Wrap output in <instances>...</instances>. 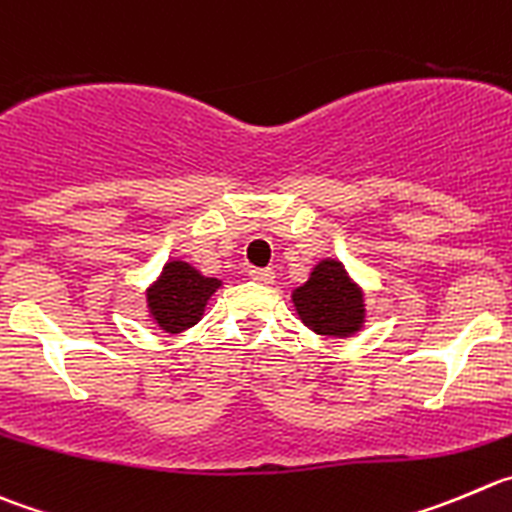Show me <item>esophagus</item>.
Wrapping results in <instances>:
<instances>
[{"instance_id": "esophagus-1", "label": "esophagus", "mask_w": 512, "mask_h": 512, "mask_svg": "<svg viewBox=\"0 0 512 512\" xmlns=\"http://www.w3.org/2000/svg\"><path fill=\"white\" fill-rule=\"evenodd\" d=\"M248 276H251L256 284H274V279H276L274 269H251L248 271Z\"/></svg>"}]
</instances>
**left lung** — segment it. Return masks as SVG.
Returning a JSON list of instances; mask_svg holds the SVG:
<instances>
[{
	"label": "left lung",
	"mask_w": 512,
	"mask_h": 512,
	"mask_svg": "<svg viewBox=\"0 0 512 512\" xmlns=\"http://www.w3.org/2000/svg\"><path fill=\"white\" fill-rule=\"evenodd\" d=\"M291 301L301 324L321 337L349 339L362 332L367 321L362 286L349 276L339 259H321L311 269L309 279L296 286Z\"/></svg>",
	"instance_id": "1"
}]
</instances>
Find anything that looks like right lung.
<instances>
[{
    "label": "right lung",
    "mask_w": 512,
    "mask_h": 512,
    "mask_svg": "<svg viewBox=\"0 0 512 512\" xmlns=\"http://www.w3.org/2000/svg\"><path fill=\"white\" fill-rule=\"evenodd\" d=\"M223 286L221 279L203 276L193 264L170 259L158 279L145 289L148 316L165 334H180L203 319L208 299Z\"/></svg>",
    "instance_id": "obj_1"
}]
</instances>
